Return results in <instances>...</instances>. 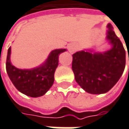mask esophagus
<instances>
[{
  "label": "esophagus",
  "instance_id": "34e87169",
  "mask_svg": "<svg viewBox=\"0 0 129 129\" xmlns=\"http://www.w3.org/2000/svg\"><path fill=\"white\" fill-rule=\"evenodd\" d=\"M69 51H70V52H75V49L74 48H69Z\"/></svg>",
  "mask_w": 129,
  "mask_h": 129
}]
</instances>
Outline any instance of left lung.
I'll return each mask as SVG.
<instances>
[{"instance_id":"left-lung-1","label":"left lung","mask_w":129,"mask_h":129,"mask_svg":"<svg viewBox=\"0 0 129 129\" xmlns=\"http://www.w3.org/2000/svg\"><path fill=\"white\" fill-rule=\"evenodd\" d=\"M107 39L112 48L104 53L77 52L72 55V70L78 85L90 94L109 91L119 80L125 66V51L118 37L108 25ZM129 60V58H128Z\"/></svg>"}]
</instances>
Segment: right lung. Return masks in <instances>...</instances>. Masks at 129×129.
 I'll use <instances>...</instances> for the list:
<instances>
[{
    "label": "right lung",
    "mask_w": 129,
    "mask_h": 129,
    "mask_svg": "<svg viewBox=\"0 0 129 129\" xmlns=\"http://www.w3.org/2000/svg\"><path fill=\"white\" fill-rule=\"evenodd\" d=\"M66 49H55L50 53L43 65L32 69H19L10 61L11 48L6 57V72L13 85L21 93L38 98L45 94L51 88L54 80V72L58 66L59 54Z\"/></svg>",
    "instance_id": "obj_1"
}]
</instances>
